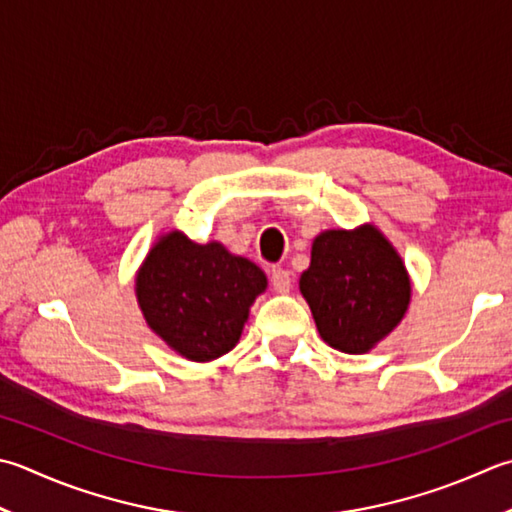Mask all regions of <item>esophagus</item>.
Returning <instances> with one entry per match:
<instances>
[{"label": "esophagus", "instance_id": "obj_1", "mask_svg": "<svg viewBox=\"0 0 512 512\" xmlns=\"http://www.w3.org/2000/svg\"><path fill=\"white\" fill-rule=\"evenodd\" d=\"M270 286H273L275 293H288L290 290V273L286 268H273L270 270Z\"/></svg>", "mask_w": 512, "mask_h": 512}]
</instances>
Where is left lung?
<instances>
[{
    "label": "left lung",
    "mask_w": 512,
    "mask_h": 512,
    "mask_svg": "<svg viewBox=\"0 0 512 512\" xmlns=\"http://www.w3.org/2000/svg\"><path fill=\"white\" fill-rule=\"evenodd\" d=\"M299 290L324 342L348 355L366 353L384 339L410 302L402 257L373 226L319 235Z\"/></svg>",
    "instance_id": "left-lung-1"
}]
</instances>
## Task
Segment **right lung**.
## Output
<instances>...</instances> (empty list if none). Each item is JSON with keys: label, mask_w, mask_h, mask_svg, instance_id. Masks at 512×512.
<instances>
[{"label": "right lung", "mask_w": 512, "mask_h": 512, "mask_svg": "<svg viewBox=\"0 0 512 512\" xmlns=\"http://www.w3.org/2000/svg\"><path fill=\"white\" fill-rule=\"evenodd\" d=\"M266 290L262 268L217 244L170 233L150 250L137 275V299L148 326L193 362L233 350L248 308Z\"/></svg>", "instance_id": "1"}]
</instances>
